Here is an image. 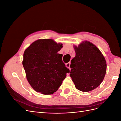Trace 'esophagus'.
Here are the masks:
<instances>
[{
	"label": "esophagus",
	"mask_w": 121,
	"mask_h": 121,
	"mask_svg": "<svg viewBox=\"0 0 121 121\" xmlns=\"http://www.w3.org/2000/svg\"><path fill=\"white\" fill-rule=\"evenodd\" d=\"M70 64H71V63H69H69H67L66 64H65V65H66V67L68 68L69 69V68H70Z\"/></svg>",
	"instance_id": "34e87169"
}]
</instances>
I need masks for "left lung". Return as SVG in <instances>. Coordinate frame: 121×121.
<instances>
[{
    "label": "left lung",
    "instance_id": "1",
    "mask_svg": "<svg viewBox=\"0 0 121 121\" xmlns=\"http://www.w3.org/2000/svg\"><path fill=\"white\" fill-rule=\"evenodd\" d=\"M76 56L71 60L69 76L77 89L88 92L103 81L107 63L103 55L92 43L83 42L74 46Z\"/></svg>",
    "mask_w": 121,
    "mask_h": 121
}]
</instances>
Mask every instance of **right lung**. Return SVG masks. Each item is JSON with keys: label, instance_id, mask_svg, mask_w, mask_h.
<instances>
[{"label": "right lung", "instance_id": "1", "mask_svg": "<svg viewBox=\"0 0 121 121\" xmlns=\"http://www.w3.org/2000/svg\"><path fill=\"white\" fill-rule=\"evenodd\" d=\"M63 44L52 39L37 40L24 53L23 65L26 77L36 91L52 94L58 90L69 72L62 60L63 54L57 53Z\"/></svg>", "mask_w": 121, "mask_h": 121}]
</instances>
